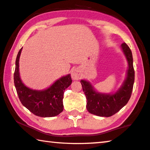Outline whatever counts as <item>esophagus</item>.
<instances>
[{"label":"esophagus","mask_w":150,"mask_h":150,"mask_svg":"<svg viewBox=\"0 0 150 150\" xmlns=\"http://www.w3.org/2000/svg\"><path fill=\"white\" fill-rule=\"evenodd\" d=\"M71 76H72V78L73 80H78L80 77V72L79 70V69L78 68H74L73 69L71 72Z\"/></svg>","instance_id":"34e87169"}]
</instances>
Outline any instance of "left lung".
Listing matches in <instances>:
<instances>
[{
  "label": "left lung",
  "instance_id": "obj_1",
  "mask_svg": "<svg viewBox=\"0 0 150 150\" xmlns=\"http://www.w3.org/2000/svg\"><path fill=\"white\" fill-rule=\"evenodd\" d=\"M121 50L128 63L125 80L115 93H101L94 88L91 82L81 80L83 91L87 100L86 109L90 113L99 117H110L119 111L127 103L132 93L135 79L132 53L125 43L121 44Z\"/></svg>",
  "mask_w": 150,
  "mask_h": 150
}]
</instances>
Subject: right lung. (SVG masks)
<instances>
[{"instance_id":"1","label":"right lung","mask_w":150,"mask_h":150,"mask_svg":"<svg viewBox=\"0 0 150 150\" xmlns=\"http://www.w3.org/2000/svg\"><path fill=\"white\" fill-rule=\"evenodd\" d=\"M23 47L15 62L14 83L22 105L32 113L41 117H52L63 111L64 91L72 84L70 74L57 80L49 88L42 91L33 90L25 86L19 74V58Z\"/></svg>"}]
</instances>
